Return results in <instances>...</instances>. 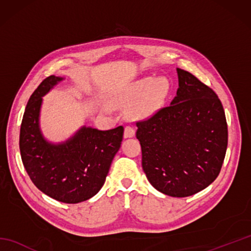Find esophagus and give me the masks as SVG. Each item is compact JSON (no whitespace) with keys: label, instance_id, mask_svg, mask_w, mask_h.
Wrapping results in <instances>:
<instances>
[{"label":"esophagus","instance_id":"esophagus-1","mask_svg":"<svg viewBox=\"0 0 251 251\" xmlns=\"http://www.w3.org/2000/svg\"><path fill=\"white\" fill-rule=\"evenodd\" d=\"M135 136V128L130 125H127L124 130V137L125 138H130Z\"/></svg>","mask_w":251,"mask_h":251}]
</instances>
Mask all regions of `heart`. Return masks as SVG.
<instances>
[{
    "label": "heart",
    "instance_id": "heart-1",
    "mask_svg": "<svg viewBox=\"0 0 251 251\" xmlns=\"http://www.w3.org/2000/svg\"><path fill=\"white\" fill-rule=\"evenodd\" d=\"M168 90L166 79L143 77L127 85L121 95V102L127 105L136 102L132 113L147 115L161 108L166 100Z\"/></svg>",
    "mask_w": 251,
    "mask_h": 251
}]
</instances>
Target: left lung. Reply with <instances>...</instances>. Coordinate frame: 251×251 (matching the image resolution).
I'll list each match as a JSON object with an SVG mask.
<instances>
[{
	"label": "left lung",
	"instance_id": "left-lung-1",
	"mask_svg": "<svg viewBox=\"0 0 251 251\" xmlns=\"http://www.w3.org/2000/svg\"><path fill=\"white\" fill-rule=\"evenodd\" d=\"M179 88L172 103L137 121L142 168L157 191L186 197L220 174L227 124L217 94L193 74L177 69Z\"/></svg>",
	"mask_w": 251,
	"mask_h": 251
}]
</instances>
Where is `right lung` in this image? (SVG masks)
Instances as JSON below:
<instances>
[{"mask_svg": "<svg viewBox=\"0 0 251 251\" xmlns=\"http://www.w3.org/2000/svg\"><path fill=\"white\" fill-rule=\"evenodd\" d=\"M61 79L46 77L31 95L20 126L19 148L26 174L37 189L56 201L76 204L102 188L121 148L124 127L110 130L83 127L62 145L46 142L39 128L42 96Z\"/></svg>", "mask_w": 251, "mask_h": 251, "instance_id": "add662e5", "label": "right lung"}]
</instances>
